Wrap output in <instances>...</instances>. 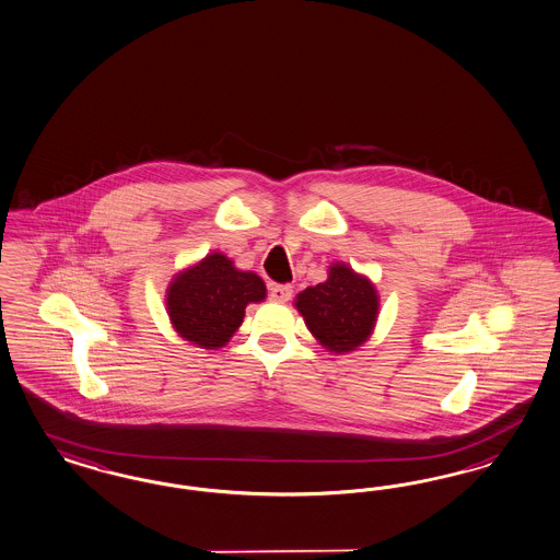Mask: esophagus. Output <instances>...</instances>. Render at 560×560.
<instances>
[{"label":"esophagus","mask_w":560,"mask_h":560,"mask_svg":"<svg viewBox=\"0 0 560 560\" xmlns=\"http://www.w3.org/2000/svg\"><path fill=\"white\" fill-rule=\"evenodd\" d=\"M291 293H293V288H291V285H281V283L270 285L269 295L272 302H279V304L290 302Z\"/></svg>","instance_id":"esophagus-1"}]
</instances>
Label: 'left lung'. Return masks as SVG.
Returning a JSON list of instances; mask_svg holds the SVG:
<instances>
[{"label":"left lung","mask_w":560,"mask_h":560,"mask_svg":"<svg viewBox=\"0 0 560 560\" xmlns=\"http://www.w3.org/2000/svg\"><path fill=\"white\" fill-rule=\"evenodd\" d=\"M295 308L325 348L341 353L366 341L378 314V298L368 279L346 265H332L325 283L298 295Z\"/></svg>","instance_id":"obj_1"}]
</instances>
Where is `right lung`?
Returning <instances> with one entry per match:
<instances>
[{
  "mask_svg": "<svg viewBox=\"0 0 560 560\" xmlns=\"http://www.w3.org/2000/svg\"><path fill=\"white\" fill-rule=\"evenodd\" d=\"M265 295L267 288L258 275L235 269L228 256L214 252L175 277L167 290V310L184 339L214 349L230 341L246 306Z\"/></svg>",
  "mask_w": 560,
  "mask_h": 560,
  "instance_id": "right-lung-1",
  "label": "right lung"
}]
</instances>
